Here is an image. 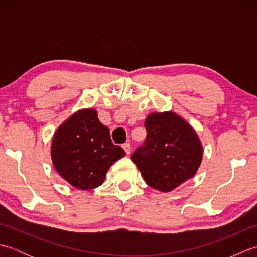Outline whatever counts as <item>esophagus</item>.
<instances>
[{
  "label": "esophagus",
  "instance_id": "obj_1",
  "mask_svg": "<svg viewBox=\"0 0 257 257\" xmlns=\"http://www.w3.org/2000/svg\"><path fill=\"white\" fill-rule=\"evenodd\" d=\"M122 148L125 151V154L130 155V151H132V148H130V145L129 144H123L122 145Z\"/></svg>",
  "mask_w": 257,
  "mask_h": 257
}]
</instances>
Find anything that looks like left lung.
Listing matches in <instances>:
<instances>
[{
  "instance_id": "left-lung-1",
  "label": "left lung",
  "mask_w": 257,
  "mask_h": 257,
  "mask_svg": "<svg viewBox=\"0 0 257 257\" xmlns=\"http://www.w3.org/2000/svg\"><path fill=\"white\" fill-rule=\"evenodd\" d=\"M145 145L132 160L146 183L160 192H170L195 176L203 147L192 125L173 111L151 112L146 118Z\"/></svg>"
}]
</instances>
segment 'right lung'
I'll return each mask as SVG.
<instances>
[{
	"instance_id": "right-lung-1",
	"label": "right lung",
	"mask_w": 257,
	"mask_h": 257,
	"mask_svg": "<svg viewBox=\"0 0 257 257\" xmlns=\"http://www.w3.org/2000/svg\"><path fill=\"white\" fill-rule=\"evenodd\" d=\"M125 155L112 144L110 133L97 117L96 109L73 113L53 136L51 157L56 172L79 190L99 187L112 163Z\"/></svg>"
}]
</instances>
